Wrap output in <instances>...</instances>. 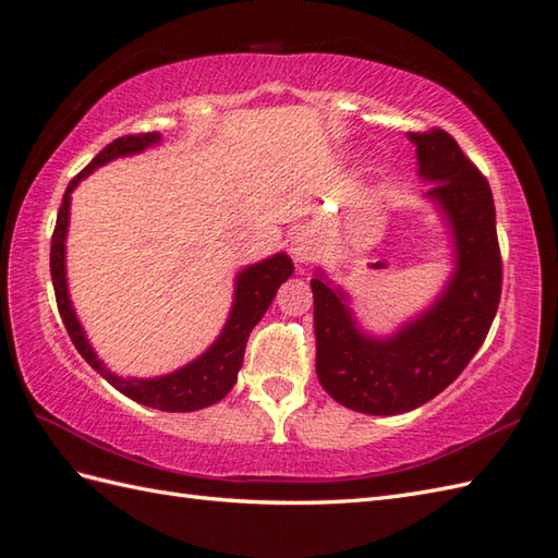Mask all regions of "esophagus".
<instances>
[{
    "label": "esophagus",
    "mask_w": 558,
    "mask_h": 558,
    "mask_svg": "<svg viewBox=\"0 0 558 558\" xmlns=\"http://www.w3.org/2000/svg\"><path fill=\"white\" fill-rule=\"evenodd\" d=\"M291 255L295 259V265H305L311 263L313 255H315V241L307 231H299L295 236L291 239Z\"/></svg>",
    "instance_id": "esophagus-1"
}]
</instances>
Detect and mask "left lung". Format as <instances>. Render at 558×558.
<instances>
[{
    "label": "left lung",
    "mask_w": 558,
    "mask_h": 558,
    "mask_svg": "<svg viewBox=\"0 0 558 558\" xmlns=\"http://www.w3.org/2000/svg\"><path fill=\"white\" fill-rule=\"evenodd\" d=\"M425 193L449 227L453 271L423 313L377 337L361 327L351 295L317 267V379L333 401L367 415H399L441 393L485 341L501 299L497 213L489 183L447 131L408 133Z\"/></svg>",
    "instance_id": "obj_1"
}]
</instances>
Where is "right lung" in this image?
Wrapping results in <instances>:
<instances>
[{"mask_svg":"<svg viewBox=\"0 0 558 558\" xmlns=\"http://www.w3.org/2000/svg\"><path fill=\"white\" fill-rule=\"evenodd\" d=\"M159 141H162V135L159 133H141V135H126V138H117L69 183L64 201H61L59 215H57L52 251H49V269H52L59 315L64 319L69 337L73 345L78 349V353L85 357V363H88L93 369H97V373H100L117 391L129 396L133 401L157 408V411H167V413H191L221 401L233 389V384L239 379V369L243 365L247 337H251V331L257 322L263 319L271 301H275L277 289L293 275V263L287 253H275L271 257H265L259 259V263L241 269L236 275V283H233V303L227 317V325L221 327L215 343L189 365H183L174 369V373L159 375V377H119L111 373V369L93 351V345L88 337H85L69 295L66 231H69V215H71V193L83 179H88L97 167H105L117 157L138 155L147 150V147L159 145Z\"/></svg>","mask_w":558,"mask_h":558,"instance_id":"add662e5","label":"right lung"}]
</instances>
